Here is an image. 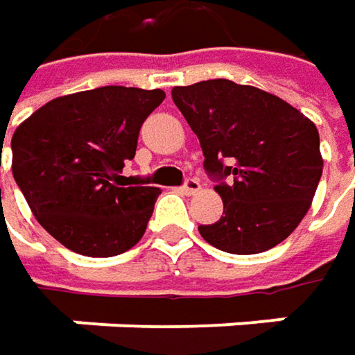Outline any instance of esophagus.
<instances>
[{"instance_id": "esophagus-1", "label": "esophagus", "mask_w": 355, "mask_h": 355, "mask_svg": "<svg viewBox=\"0 0 355 355\" xmlns=\"http://www.w3.org/2000/svg\"><path fill=\"white\" fill-rule=\"evenodd\" d=\"M180 191H182L184 194L198 193V191H200V182H198L196 178H187V180H184V184L180 187Z\"/></svg>"}]
</instances>
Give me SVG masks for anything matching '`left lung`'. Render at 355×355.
Segmentation results:
<instances>
[{
	"instance_id": "1",
	"label": "left lung",
	"mask_w": 355,
	"mask_h": 355,
	"mask_svg": "<svg viewBox=\"0 0 355 355\" xmlns=\"http://www.w3.org/2000/svg\"><path fill=\"white\" fill-rule=\"evenodd\" d=\"M173 101L224 205L216 223L198 226L200 236L230 254H258L288 239L322 177L316 125L280 97L228 79L175 87Z\"/></svg>"
}]
</instances>
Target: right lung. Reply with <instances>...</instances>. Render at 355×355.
I'll return each mask as SVG.
<instances>
[{
    "instance_id": "add662e5",
    "label": "right lung",
    "mask_w": 355,
    "mask_h": 355,
    "mask_svg": "<svg viewBox=\"0 0 355 355\" xmlns=\"http://www.w3.org/2000/svg\"><path fill=\"white\" fill-rule=\"evenodd\" d=\"M161 89L99 87L57 97L15 129L13 178L37 223L83 256H116L143 239L157 187L121 177Z\"/></svg>"
}]
</instances>
